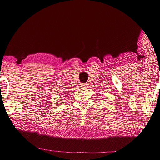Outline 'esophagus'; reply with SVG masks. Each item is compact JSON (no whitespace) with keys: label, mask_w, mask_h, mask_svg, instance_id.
<instances>
[{"label":"esophagus","mask_w":160,"mask_h":160,"mask_svg":"<svg viewBox=\"0 0 160 160\" xmlns=\"http://www.w3.org/2000/svg\"><path fill=\"white\" fill-rule=\"evenodd\" d=\"M82 87L83 88H87V87H88V84H86V83H83V84L82 85Z\"/></svg>","instance_id":"1"}]
</instances>
